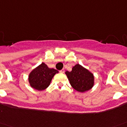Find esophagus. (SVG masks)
Segmentation results:
<instances>
[{
	"label": "esophagus",
	"instance_id": "34e87169",
	"mask_svg": "<svg viewBox=\"0 0 127 127\" xmlns=\"http://www.w3.org/2000/svg\"><path fill=\"white\" fill-rule=\"evenodd\" d=\"M60 72H61V73H63L64 72V69H63L60 71Z\"/></svg>",
	"mask_w": 127,
	"mask_h": 127
}]
</instances>
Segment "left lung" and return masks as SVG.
<instances>
[{"mask_svg": "<svg viewBox=\"0 0 127 127\" xmlns=\"http://www.w3.org/2000/svg\"><path fill=\"white\" fill-rule=\"evenodd\" d=\"M65 74L73 88L78 92L90 90L94 85V76L87 69L76 64L71 71H66Z\"/></svg>", "mask_w": 127, "mask_h": 127, "instance_id": "8db88e82", "label": "left lung"}]
</instances>
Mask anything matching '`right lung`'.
Masks as SVG:
<instances>
[{
	"instance_id": "right-lung-1",
	"label": "right lung",
	"mask_w": 127,
	"mask_h": 127,
	"mask_svg": "<svg viewBox=\"0 0 127 127\" xmlns=\"http://www.w3.org/2000/svg\"><path fill=\"white\" fill-rule=\"evenodd\" d=\"M57 70L49 68L48 66L42 63L30 73L28 80L31 87L38 91H42L48 87Z\"/></svg>"
}]
</instances>
